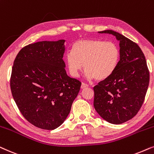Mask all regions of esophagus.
Returning a JSON list of instances; mask_svg holds the SVG:
<instances>
[{
	"instance_id": "obj_1",
	"label": "esophagus",
	"mask_w": 154,
	"mask_h": 154,
	"mask_svg": "<svg viewBox=\"0 0 154 154\" xmlns=\"http://www.w3.org/2000/svg\"><path fill=\"white\" fill-rule=\"evenodd\" d=\"M88 87H89V85H87V84L82 83V85H81V89H85V88H87Z\"/></svg>"
}]
</instances>
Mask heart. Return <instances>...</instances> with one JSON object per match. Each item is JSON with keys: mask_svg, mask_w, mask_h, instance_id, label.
I'll use <instances>...</instances> for the list:
<instances>
[{"mask_svg": "<svg viewBox=\"0 0 154 154\" xmlns=\"http://www.w3.org/2000/svg\"><path fill=\"white\" fill-rule=\"evenodd\" d=\"M120 58L118 45L101 39H84L75 42L65 55V63L72 77H78L85 67L87 79L104 80L118 68Z\"/></svg>", "mask_w": 154, "mask_h": 154, "instance_id": "heart-1", "label": "heart"}]
</instances>
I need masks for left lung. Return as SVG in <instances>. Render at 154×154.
Returning a JSON list of instances; mask_svg holds the SVG:
<instances>
[{"label":"left lung","instance_id":"1","mask_svg":"<svg viewBox=\"0 0 154 154\" xmlns=\"http://www.w3.org/2000/svg\"><path fill=\"white\" fill-rule=\"evenodd\" d=\"M120 42L118 68L108 79L94 87V106L102 118L112 124H122L136 116L144 101L149 84V71L142 51L136 43L112 30Z\"/></svg>","mask_w":154,"mask_h":154}]
</instances>
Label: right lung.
<instances>
[{
  "mask_svg": "<svg viewBox=\"0 0 154 154\" xmlns=\"http://www.w3.org/2000/svg\"><path fill=\"white\" fill-rule=\"evenodd\" d=\"M65 42L44 41L24 46L12 69L10 89L20 112L44 130H55L63 123L80 89V82L65 71Z\"/></svg>",
  "mask_w": 154,
  "mask_h": 154,
  "instance_id": "add662e5",
  "label": "right lung"
}]
</instances>
